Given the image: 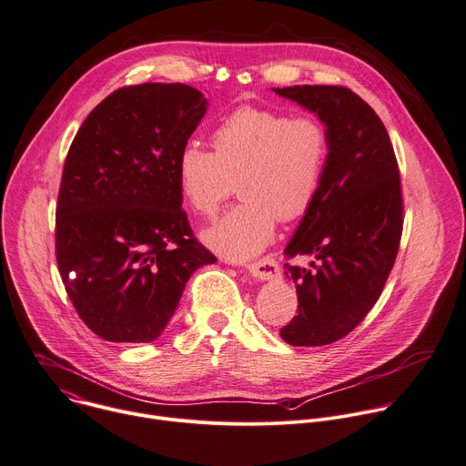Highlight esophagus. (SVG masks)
Masks as SVG:
<instances>
[{"instance_id":"1","label":"esophagus","mask_w":466,"mask_h":466,"mask_svg":"<svg viewBox=\"0 0 466 466\" xmlns=\"http://www.w3.org/2000/svg\"><path fill=\"white\" fill-rule=\"evenodd\" d=\"M247 270L256 276L258 279H265V281H270V279H276L279 278L281 274V268L278 265L276 259L272 258H263L259 261H254V263H248L247 265Z\"/></svg>"}]
</instances>
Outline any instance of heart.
<instances>
[{
	"mask_svg": "<svg viewBox=\"0 0 466 466\" xmlns=\"http://www.w3.org/2000/svg\"><path fill=\"white\" fill-rule=\"evenodd\" d=\"M212 149L188 142L177 157V183L188 208L212 218L234 194L241 203L203 232L205 245L247 261L274 238L276 221L305 218L322 190L331 135L311 113L241 106L212 131Z\"/></svg>",
	"mask_w": 466,
	"mask_h": 466,
	"instance_id": "obj_1",
	"label": "heart"
}]
</instances>
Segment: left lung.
Segmentation results:
<instances>
[{
	"mask_svg": "<svg viewBox=\"0 0 466 466\" xmlns=\"http://www.w3.org/2000/svg\"><path fill=\"white\" fill-rule=\"evenodd\" d=\"M315 111L329 127L331 151L315 207L285 248L298 315L279 329L290 346H328L350 335L377 303L402 236V190L390 135L357 93L342 86L274 87Z\"/></svg>",
	"mask_w": 466,
	"mask_h": 466,
	"instance_id": "left-lung-1",
	"label": "left lung"
}]
</instances>
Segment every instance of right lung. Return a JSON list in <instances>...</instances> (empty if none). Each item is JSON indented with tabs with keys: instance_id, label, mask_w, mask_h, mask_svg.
<instances>
[{
	"instance_id": "add662e5",
	"label": "right lung",
	"mask_w": 466,
	"mask_h": 466,
	"mask_svg": "<svg viewBox=\"0 0 466 466\" xmlns=\"http://www.w3.org/2000/svg\"><path fill=\"white\" fill-rule=\"evenodd\" d=\"M187 84L107 95L67 151L56 205V263L84 324L107 342H153L188 278L216 263L181 208L177 157L207 113Z\"/></svg>"
}]
</instances>
